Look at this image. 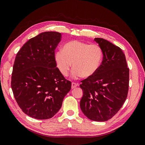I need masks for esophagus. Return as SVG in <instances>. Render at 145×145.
Wrapping results in <instances>:
<instances>
[{"label": "esophagus", "mask_w": 145, "mask_h": 145, "mask_svg": "<svg viewBox=\"0 0 145 145\" xmlns=\"http://www.w3.org/2000/svg\"><path fill=\"white\" fill-rule=\"evenodd\" d=\"M77 86H78V84H76V83H74V82H72V86H71L72 89H74V88H76Z\"/></svg>", "instance_id": "1"}]
</instances>
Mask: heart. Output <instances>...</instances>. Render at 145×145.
I'll list each match as a JSON object with an SVG mask.
<instances>
[{"label": "heart", "instance_id": "b5f03b06", "mask_svg": "<svg viewBox=\"0 0 145 145\" xmlns=\"http://www.w3.org/2000/svg\"><path fill=\"white\" fill-rule=\"evenodd\" d=\"M103 59V52L99 46L77 40L66 42L62 50L54 54L56 65L63 76H67L72 63L73 78L93 76L99 70Z\"/></svg>", "mask_w": 145, "mask_h": 145}]
</instances>
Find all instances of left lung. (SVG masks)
I'll return each instance as SVG.
<instances>
[{
    "label": "left lung",
    "mask_w": 145,
    "mask_h": 145,
    "mask_svg": "<svg viewBox=\"0 0 145 145\" xmlns=\"http://www.w3.org/2000/svg\"><path fill=\"white\" fill-rule=\"evenodd\" d=\"M94 41L103 50V60L93 76L81 81L84 94L80 107L91 120L105 121L116 114L126 99L129 69L119 47L101 38Z\"/></svg>",
    "instance_id": "obj_1"
}]
</instances>
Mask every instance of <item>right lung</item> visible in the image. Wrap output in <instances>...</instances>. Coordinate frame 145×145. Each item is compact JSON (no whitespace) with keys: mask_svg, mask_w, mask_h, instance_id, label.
<instances>
[{"mask_svg":"<svg viewBox=\"0 0 145 145\" xmlns=\"http://www.w3.org/2000/svg\"><path fill=\"white\" fill-rule=\"evenodd\" d=\"M61 38L58 32L42 33L25 43L16 54L11 88L18 105L31 117H53L71 89V82L65 79L54 60Z\"/></svg>","mask_w":145,"mask_h":145,"instance_id":"1","label":"right lung"}]
</instances>
